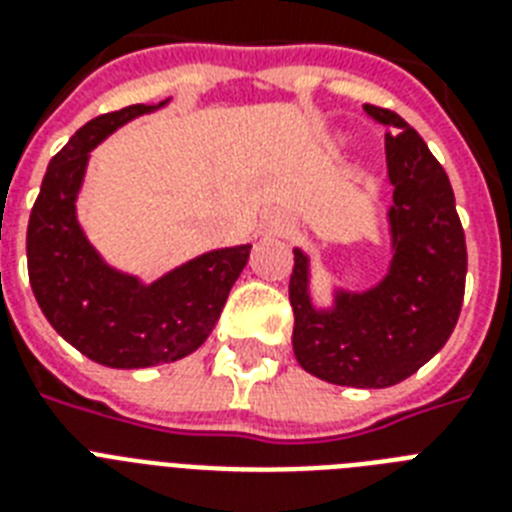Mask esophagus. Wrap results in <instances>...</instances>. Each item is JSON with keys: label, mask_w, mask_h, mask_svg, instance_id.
<instances>
[{"label": "esophagus", "mask_w": 512, "mask_h": 512, "mask_svg": "<svg viewBox=\"0 0 512 512\" xmlns=\"http://www.w3.org/2000/svg\"><path fill=\"white\" fill-rule=\"evenodd\" d=\"M284 231H287V225L276 220V223H273V233H284Z\"/></svg>", "instance_id": "34e87169"}]
</instances>
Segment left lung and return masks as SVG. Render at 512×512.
Returning <instances> with one entry per match:
<instances>
[{"label": "left lung", "mask_w": 512, "mask_h": 512, "mask_svg": "<svg viewBox=\"0 0 512 512\" xmlns=\"http://www.w3.org/2000/svg\"><path fill=\"white\" fill-rule=\"evenodd\" d=\"M364 111L385 127L393 183L388 276L366 292H337L332 311L308 295V257L295 249L292 348L305 372L348 388H390L444 348L460 319L468 249L454 191L425 140L390 108Z\"/></svg>", "instance_id": "left-lung-1"}]
</instances>
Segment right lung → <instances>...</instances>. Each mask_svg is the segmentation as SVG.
Wrapping results in <instances>:
<instances>
[{
  "label": "right lung",
  "mask_w": 512,
  "mask_h": 512,
  "mask_svg": "<svg viewBox=\"0 0 512 512\" xmlns=\"http://www.w3.org/2000/svg\"><path fill=\"white\" fill-rule=\"evenodd\" d=\"M159 106H127L76 130L52 156L28 217V281L36 303L63 340L114 369L170 364L193 353L215 329L249 260V244L215 249L146 287L108 268L84 239L74 201L90 151L116 127Z\"/></svg>",
  "instance_id": "right-lung-1"
}]
</instances>
